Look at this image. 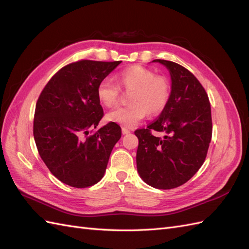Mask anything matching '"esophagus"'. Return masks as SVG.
<instances>
[{
  "label": "esophagus",
  "instance_id": "obj_1",
  "mask_svg": "<svg viewBox=\"0 0 249 249\" xmlns=\"http://www.w3.org/2000/svg\"><path fill=\"white\" fill-rule=\"evenodd\" d=\"M122 131H123V134H124V135H126V134H129V133H130V130L125 129V127H123Z\"/></svg>",
  "mask_w": 249,
  "mask_h": 249
}]
</instances>
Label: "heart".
I'll return each instance as SVG.
<instances>
[{
  "label": "heart",
  "mask_w": 249,
  "mask_h": 249,
  "mask_svg": "<svg viewBox=\"0 0 249 249\" xmlns=\"http://www.w3.org/2000/svg\"><path fill=\"white\" fill-rule=\"evenodd\" d=\"M115 83L103 79L96 87V96L105 107H112L117 103L119 88L130 91L127 102L130 105L116 107L106 115L110 123L124 127H133L148 115H156L166 106L170 96V84L164 76L141 65H133L115 74Z\"/></svg>",
  "instance_id": "obj_1"
}]
</instances>
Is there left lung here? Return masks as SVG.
<instances>
[{
	"mask_svg": "<svg viewBox=\"0 0 249 249\" xmlns=\"http://www.w3.org/2000/svg\"><path fill=\"white\" fill-rule=\"evenodd\" d=\"M153 62L168 70L171 91L159 118L135 131L137 170L147 185L172 189L188 182L205 162L212 138L211 105L199 81L185 67L161 59ZM154 130L164 136L154 135Z\"/></svg>",
	"mask_w": 249,
	"mask_h": 249,
	"instance_id": "obj_1",
	"label": "left lung"
}]
</instances>
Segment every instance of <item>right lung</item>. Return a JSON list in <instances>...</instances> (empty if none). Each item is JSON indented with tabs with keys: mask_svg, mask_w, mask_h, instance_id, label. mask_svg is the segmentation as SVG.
Returning a JSON list of instances; mask_svg holds the SVG:
<instances>
[{
	"mask_svg": "<svg viewBox=\"0 0 249 249\" xmlns=\"http://www.w3.org/2000/svg\"><path fill=\"white\" fill-rule=\"evenodd\" d=\"M120 63L81 60L66 65L49 81L36 103L37 149L50 171L66 185L86 188L99 183L122 137L114 123L89 135L104 116L97 84Z\"/></svg>",
	"mask_w": 249,
	"mask_h": 249,
	"instance_id": "add662e5",
	"label": "right lung"
}]
</instances>
